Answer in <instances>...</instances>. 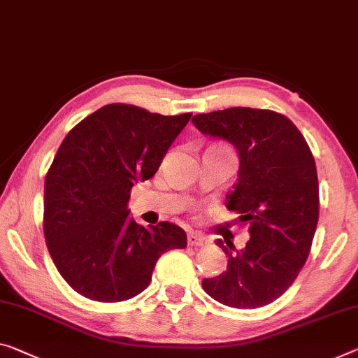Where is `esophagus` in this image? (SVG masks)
Returning <instances> with one entry per match:
<instances>
[{
  "label": "esophagus",
  "mask_w": 358,
  "mask_h": 358,
  "mask_svg": "<svg viewBox=\"0 0 358 358\" xmlns=\"http://www.w3.org/2000/svg\"><path fill=\"white\" fill-rule=\"evenodd\" d=\"M206 241V236L200 232H190L187 235V243H189V246H201L205 245Z\"/></svg>",
  "instance_id": "esophagus-1"
}]
</instances>
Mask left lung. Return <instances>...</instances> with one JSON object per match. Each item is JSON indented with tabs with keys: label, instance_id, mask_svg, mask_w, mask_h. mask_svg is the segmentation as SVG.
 Returning a JSON list of instances; mask_svg holds the SVG:
<instances>
[{
	"label": "left lung",
	"instance_id": "8db88e82",
	"mask_svg": "<svg viewBox=\"0 0 358 358\" xmlns=\"http://www.w3.org/2000/svg\"><path fill=\"white\" fill-rule=\"evenodd\" d=\"M192 122L238 150V178L225 206L240 214L238 224H248L251 236L240 251L216 241L229 256L227 268L203 280V289L235 309L271 304L298 277L317 229L320 198L310 148L294 123L273 110L232 107Z\"/></svg>",
	"mask_w": 358,
	"mask_h": 358
}]
</instances>
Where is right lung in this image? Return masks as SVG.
<instances>
[{
	"label": "right lung",
	"instance_id": "add662e5",
	"mask_svg": "<svg viewBox=\"0 0 358 358\" xmlns=\"http://www.w3.org/2000/svg\"><path fill=\"white\" fill-rule=\"evenodd\" d=\"M190 117L108 103L65 136L46 174L43 230L59 273L76 293L97 302L134 298L163 252L187 246L173 222L136 224L128 201L133 185L158 171Z\"/></svg>",
	"mask_w": 358,
	"mask_h": 358
}]
</instances>
